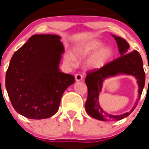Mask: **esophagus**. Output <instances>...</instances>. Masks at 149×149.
I'll return each instance as SVG.
<instances>
[{
	"mask_svg": "<svg viewBox=\"0 0 149 149\" xmlns=\"http://www.w3.org/2000/svg\"><path fill=\"white\" fill-rule=\"evenodd\" d=\"M75 79H76V81H81L82 79H83V76L81 74H76Z\"/></svg>",
	"mask_w": 149,
	"mask_h": 149,
	"instance_id": "34e87169",
	"label": "esophagus"
}]
</instances>
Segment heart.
<instances>
[{
  "label": "heart",
  "instance_id": "obj_1",
  "mask_svg": "<svg viewBox=\"0 0 149 149\" xmlns=\"http://www.w3.org/2000/svg\"><path fill=\"white\" fill-rule=\"evenodd\" d=\"M104 43L99 40H92L82 43L76 49L79 57L91 56L87 60V66L91 69L103 67L113 56V49L109 46H103ZM65 61L68 65L76 64V58L72 52H68L65 56Z\"/></svg>",
  "mask_w": 149,
  "mask_h": 149
}]
</instances>
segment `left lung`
Segmentation results:
<instances>
[{
    "instance_id": "1",
    "label": "left lung",
    "mask_w": 149,
    "mask_h": 149,
    "mask_svg": "<svg viewBox=\"0 0 149 149\" xmlns=\"http://www.w3.org/2000/svg\"><path fill=\"white\" fill-rule=\"evenodd\" d=\"M112 36L116 40L120 57L106 64L101 68L88 72L85 79L88 88V97L85 103L86 111L93 118L102 121H116L123 119L134 110L138 104L136 102L130 112L122 115H112L104 110L100 106L99 97L102 92L104 80L120 75L135 77L139 85L138 100L141 97L145 85V72L139 52L136 50L129 52L130 45L125 40L118 36Z\"/></svg>"
}]
</instances>
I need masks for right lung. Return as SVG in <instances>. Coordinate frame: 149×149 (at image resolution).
I'll list each match as a JSON object with an SVG mask.
<instances>
[{"label":"right lung","mask_w":149,"mask_h":149,"mask_svg":"<svg viewBox=\"0 0 149 149\" xmlns=\"http://www.w3.org/2000/svg\"><path fill=\"white\" fill-rule=\"evenodd\" d=\"M55 34H34L12 56L6 88L15 110L29 119L48 118L58 110L75 78L59 68L64 46Z\"/></svg>","instance_id":"1"}]
</instances>
